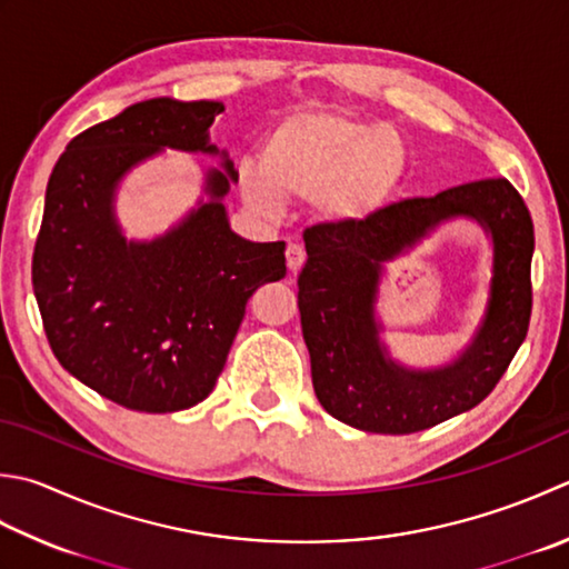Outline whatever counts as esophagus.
I'll return each instance as SVG.
<instances>
[{"mask_svg": "<svg viewBox=\"0 0 569 569\" xmlns=\"http://www.w3.org/2000/svg\"><path fill=\"white\" fill-rule=\"evenodd\" d=\"M303 261H306V251H303V247H300V243H288V249H286V263H288V271H291V273H298V271H300V266H303Z\"/></svg>", "mask_w": 569, "mask_h": 569, "instance_id": "obj_1", "label": "esophagus"}]
</instances>
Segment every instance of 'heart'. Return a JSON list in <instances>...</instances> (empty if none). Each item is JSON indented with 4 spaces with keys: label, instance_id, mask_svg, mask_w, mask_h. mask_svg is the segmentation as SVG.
<instances>
[{
    "label": "heart",
    "instance_id": "b5f03b06",
    "mask_svg": "<svg viewBox=\"0 0 569 569\" xmlns=\"http://www.w3.org/2000/svg\"><path fill=\"white\" fill-rule=\"evenodd\" d=\"M407 170V144L385 122L345 110H296L266 136L261 160L239 162L237 182L256 214L276 217L283 202H310L332 227H365L395 202Z\"/></svg>",
    "mask_w": 569,
    "mask_h": 569
}]
</instances>
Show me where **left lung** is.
<instances>
[{"label": "left lung", "instance_id": "left-lung-1", "mask_svg": "<svg viewBox=\"0 0 569 569\" xmlns=\"http://www.w3.org/2000/svg\"><path fill=\"white\" fill-rule=\"evenodd\" d=\"M476 220L492 241V281L472 342L441 368H409L388 355L376 298L386 263L443 223ZM300 328L318 402L342 425L415 433L473 409L493 392L528 336L536 249L530 211L508 180H481L392 204L365 227L320 224L303 233Z\"/></svg>", "mask_w": 569, "mask_h": 569}]
</instances>
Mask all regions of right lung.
Segmentation results:
<instances>
[{
	"mask_svg": "<svg viewBox=\"0 0 569 569\" xmlns=\"http://www.w3.org/2000/svg\"><path fill=\"white\" fill-rule=\"evenodd\" d=\"M219 100L150 98L76 136L47 184L31 283L56 360L120 407L164 415L202 402L227 365L256 288L286 276V243L229 227L237 182L209 140ZM164 149L211 153L203 197L154 240H128L119 182Z\"/></svg>",
	"mask_w": 569,
	"mask_h": 569,
	"instance_id": "1",
	"label": "right lung"
}]
</instances>
